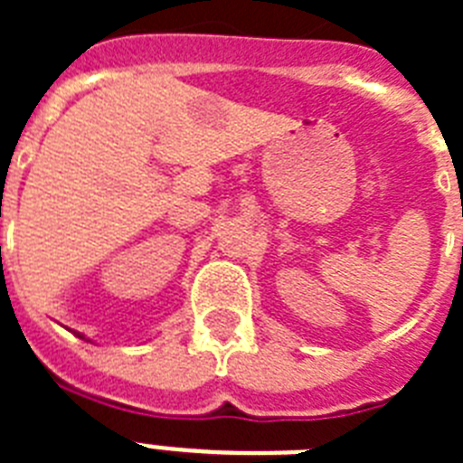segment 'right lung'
Instances as JSON below:
<instances>
[{
    "mask_svg": "<svg viewBox=\"0 0 463 463\" xmlns=\"http://www.w3.org/2000/svg\"><path fill=\"white\" fill-rule=\"evenodd\" d=\"M80 338H83V336H80Z\"/></svg>",
    "mask_w": 463,
    "mask_h": 463,
    "instance_id": "right-lung-1",
    "label": "right lung"
}]
</instances>
